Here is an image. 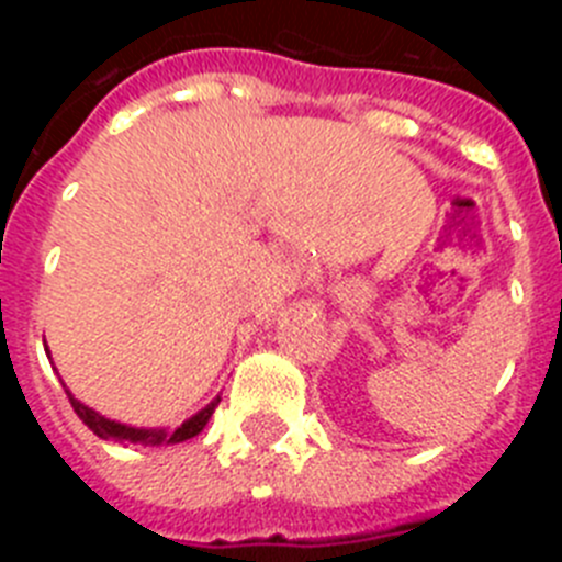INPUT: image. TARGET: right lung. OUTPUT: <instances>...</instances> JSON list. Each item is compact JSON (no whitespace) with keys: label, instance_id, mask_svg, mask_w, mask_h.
Here are the masks:
<instances>
[{"label":"right lung","instance_id":"add662e5","mask_svg":"<svg viewBox=\"0 0 562 562\" xmlns=\"http://www.w3.org/2000/svg\"><path fill=\"white\" fill-rule=\"evenodd\" d=\"M64 385V382H61ZM69 405H72V411L78 414V419L87 425L89 430L95 436H101V439H114V441H132V445H180V441L186 439H193L196 434H202V428L207 425V419L213 416V411H216V405H220V396L211 402V405H205V408L200 411V414H193L191 419H186L177 430H151V428H132V425H121V422H112L106 419V416H101L98 411L87 408L83 402H78L76 396L69 394Z\"/></svg>","mask_w":562,"mask_h":562}]
</instances>
